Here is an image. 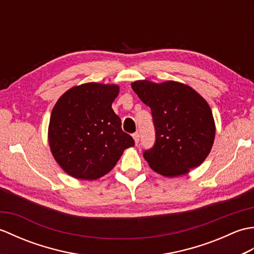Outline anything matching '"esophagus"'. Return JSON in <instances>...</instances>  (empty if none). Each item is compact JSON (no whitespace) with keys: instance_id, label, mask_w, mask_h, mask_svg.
<instances>
[{"instance_id":"obj_1","label":"esophagus","mask_w":254,"mask_h":254,"mask_svg":"<svg viewBox=\"0 0 254 254\" xmlns=\"http://www.w3.org/2000/svg\"><path fill=\"white\" fill-rule=\"evenodd\" d=\"M133 139H134V142H135V144L138 143V141H139V133L138 132L133 134Z\"/></svg>"}]
</instances>
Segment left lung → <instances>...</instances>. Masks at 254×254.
<instances>
[{
	"label": "left lung",
	"instance_id": "obj_1",
	"mask_svg": "<svg viewBox=\"0 0 254 254\" xmlns=\"http://www.w3.org/2000/svg\"><path fill=\"white\" fill-rule=\"evenodd\" d=\"M131 86L152 110L156 142L143 155L150 168L174 178L201 165L213 147L216 132L207 101L189 85L175 80L158 84L142 79Z\"/></svg>",
	"mask_w": 254,
	"mask_h": 254
}]
</instances>
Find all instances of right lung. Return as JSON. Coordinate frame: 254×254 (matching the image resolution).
Here are the masks:
<instances>
[{
  "instance_id": "add662e5",
  "label": "right lung",
  "mask_w": 254,
  "mask_h": 254,
  "mask_svg": "<svg viewBox=\"0 0 254 254\" xmlns=\"http://www.w3.org/2000/svg\"><path fill=\"white\" fill-rule=\"evenodd\" d=\"M119 91L116 84L86 83L66 90L53 107L48 128L51 153L75 179H99L124 149L134 146L111 108Z\"/></svg>"
}]
</instances>
